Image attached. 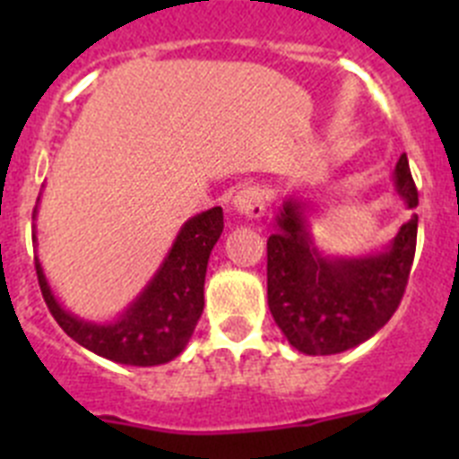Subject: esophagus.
<instances>
[{"label":"esophagus","instance_id":"34e87169","mask_svg":"<svg viewBox=\"0 0 459 459\" xmlns=\"http://www.w3.org/2000/svg\"><path fill=\"white\" fill-rule=\"evenodd\" d=\"M234 209H237L238 216L248 218V221H257V218L264 216L266 202H264V190L257 188V186H248V188L238 190L234 195Z\"/></svg>","mask_w":459,"mask_h":459}]
</instances>
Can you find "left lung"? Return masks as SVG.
<instances>
[{"label":"left lung","instance_id":"obj_1","mask_svg":"<svg viewBox=\"0 0 459 459\" xmlns=\"http://www.w3.org/2000/svg\"><path fill=\"white\" fill-rule=\"evenodd\" d=\"M397 195L419 206L407 156L393 172ZM266 241V291L278 328L303 354L328 356L366 342L397 310L416 253L413 213L384 253L324 257L310 238L303 202L287 197Z\"/></svg>","mask_w":459,"mask_h":459}]
</instances>
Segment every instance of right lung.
<instances>
[{
  "mask_svg": "<svg viewBox=\"0 0 459 459\" xmlns=\"http://www.w3.org/2000/svg\"><path fill=\"white\" fill-rule=\"evenodd\" d=\"M222 234V209L190 218L152 282L112 324H93L64 310L36 259V275L56 324L82 347L124 366H160L179 356L204 310L209 255Z\"/></svg>",
  "mask_w": 459,
  "mask_h": 459,
  "instance_id": "right-lung-1",
  "label": "right lung"
}]
</instances>
